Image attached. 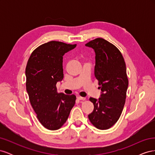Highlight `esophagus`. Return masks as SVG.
Segmentation results:
<instances>
[{
  "label": "esophagus",
  "mask_w": 155,
  "mask_h": 155,
  "mask_svg": "<svg viewBox=\"0 0 155 155\" xmlns=\"http://www.w3.org/2000/svg\"><path fill=\"white\" fill-rule=\"evenodd\" d=\"M77 98H78V100H85V99H86L85 97H81V96H78Z\"/></svg>",
  "instance_id": "34e87169"
}]
</instances>
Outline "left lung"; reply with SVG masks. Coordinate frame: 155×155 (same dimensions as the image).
<instances>
[{"mask_svg": "<svg viewBox=\"0 0 155 155\" xmlns=\"http://www.w3.org/2000/svg\"><path fill=\"white\" fill-rule=\"evenodd\" d=\"M85 46L95 51L94 75L101 91L97 100L89 99L94 108L88 119L96 128L106 130L117 122L124 109L129 85L126 65L120 51L104 39H95Z\"/></svg>", "mask_w": 155, "mask_h": 155, "instance_id": "8db88e82", "label": "left lung"}]
</instances>
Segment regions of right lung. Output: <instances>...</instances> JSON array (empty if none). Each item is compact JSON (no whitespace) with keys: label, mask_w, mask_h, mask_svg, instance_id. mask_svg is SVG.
I'll return each instance as SVG.
<instances>
[{"label":"right lung","mask_w":155,"mask_h":155,"mask_svg":"<svg viewBox=\"0 0 155 155\" xmlns=\"http://www.w3.org/2000/svg\"><path fill=\"white\" fill-rule=\"evenodd\" d=\"M76 45L50 41L31 53L26 67V91L37 118L45 128L54 130L66 122L76 97L57 92L63 79V56Z\"/></svg>","instance_id":"right-lung-1"}]
</instances>
